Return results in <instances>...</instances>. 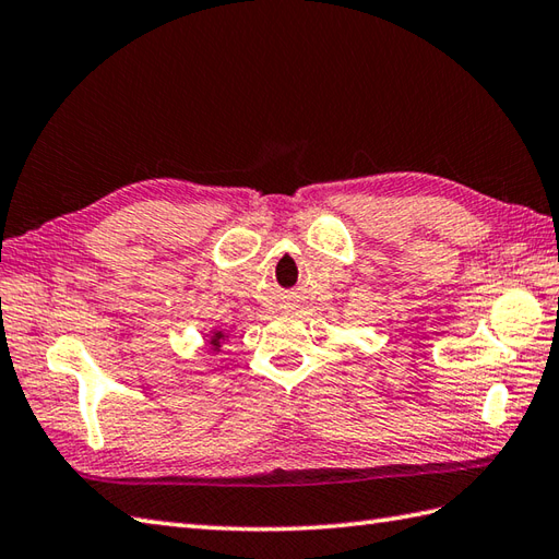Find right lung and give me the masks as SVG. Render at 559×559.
Segmentation results:
<instances>
[{
	"label": "right lung",
	"instance_id": "right-lung-1",
	"mask_svg": "<svg viewBox=\"0 0 559 559\" xmlns=\"http://www.w3.org/2000/svg\"><path fill=\"white\" fill-rule=\"evenodd\" d=\"M219 340H222V334H219V332H215V337L210 340V344H213V346H219Z\"/></svg>",
	"mask_w": 559,
	"mask_h": 559
}]
</instances>
